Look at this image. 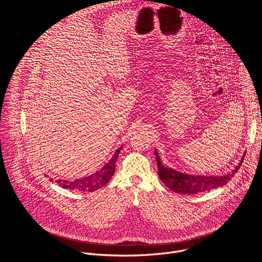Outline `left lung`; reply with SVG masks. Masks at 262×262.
Returning a JSON list of instances; mask_svg holds the SVG:
<instances>
[{
  "label": "left lung",
  "instance_id": "1",
  "mask_svg": "<svg viewBox=\"0 0 262 262\" xmlns=\"http://www.w3.org/2000/svg\"><path fill=\"white\" fill-rule=\"evenodd\" d=\"M155 155L158 162L160 179L168 186L171 191L175 193L189 194V195L210 191L213 189H217L220 186L225 185L227 181H229L237 172V170L241 168L245 158V156H243L242 160L239 161L235 169L231 170V172L225 175L205 176V175H190V174L176 171L175 169H172V168H168L162 163L157 150H155Z\"/></svg>",
  "mask_w": 262,
  "mask_h": 262
}]
</instances>
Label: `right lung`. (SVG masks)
<instances>
[{
	"label": "right lung",
	"instance_id": "1",
	"mask_svg": "<svg viewBox=\"0 0 262 262\" xmlns=\"http://www.w3.org/2000/svg\"><path fill=\"white\" fill-rule=\"evenodd\" d=\"M122 146H120L115 151L114 156L112 159L96 173L86 176L81 179H74V180H64L58 179L56 180L60 186L63 189H68L72 191H80V192H94L98 189H101L103 185L107 183V181L112 178V176L115 173L116 168V161L120 154ZM48 176V175H47ZM53 180V178H50Z\"/></svg>",
	"mask_w": 262,
	"mask_h": 262
}]
</instances>
